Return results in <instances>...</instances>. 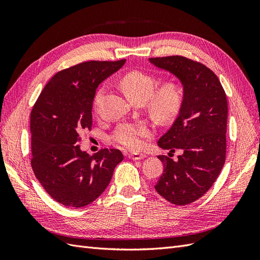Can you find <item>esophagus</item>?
Masks as SVG:
<instances>
[{"mask_svg":"<svg viewBox=\"0 0 260 260\" xmlns=\"http://www.w3.org/2000/svg\"><path fill=\"white\" fill-rule=\"evenodd\" d=\"M128 157L130 159H135V160H140V159H143L145 155L144 154H141V153H130L128 154Z\"/></svg>","mask_w":260,"mask_h":260,"instance_id":"esophagus-1","label":"esophagus"}]
</instances>
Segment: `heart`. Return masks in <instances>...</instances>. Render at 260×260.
I'll return each mask as SVG.
<instances>
[{"mask_svg":"<svg viewBox=\"0 0 260 260\" xmlns=\"http://www.w3.org/2000/svg\"><path fill=\"white\" fill-rule=\"evenodd\" d=\"M120 84L130 100L145 102L149 114L159 122H167L179 114L183 103L182 88L178 82H165L156 88V80L143 72L133 70L124 74ZM104 88H101L94 96L93 109L100 115ZM153 125L146 121H123L118 124L111 137L112 142L122 148L137 151L143 146L144 139L153 136Z\"/></svg>","mask_w":260,"mask_h":260,"instance_id":"1","label":"heart"}]
</instances>
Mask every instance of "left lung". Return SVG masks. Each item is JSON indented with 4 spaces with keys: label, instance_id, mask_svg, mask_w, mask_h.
Segmentation results:
<instances>
[{
    "label": "left lung",
    "instance_id": "1",
    "mask_svg": "<svg viewBox=\"0 0 260 260\" xmlns=\"http://www.w3.org/2000/svg\"><path fill=\"white\" fill-rule=\"evenodd\" d=\"M156 67L177 76L184 96L179 116L158 140V146L183 154L178 160L159 155L164 171L155 190L175 205L201 199L215 183L225 161L228 102L215 73L201 62L180 55L152 57Z\"/></svg>",
    "mask_w": 260,
    "mask_h": 260
}]
</instances>
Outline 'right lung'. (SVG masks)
Masks as SVG:
<instances>
[{"mask_svg":"<svg viewBox=\"0 0 260 260\" xmlns=\"http://www.w3.org/2000/svg\"><path fill=\"white\" fill-rule=\"evenodd\" d=\"M125 59L88 60L55 74L30 114L31 167L53 200L80 208L95 201L123 159L119 149L82 152L81 135L92 129V105L99 84Z\"/></svg>","mask_w":260,"mask_h":260,"instance_id":"add662e5","label":"right lung"}]
</instances>
